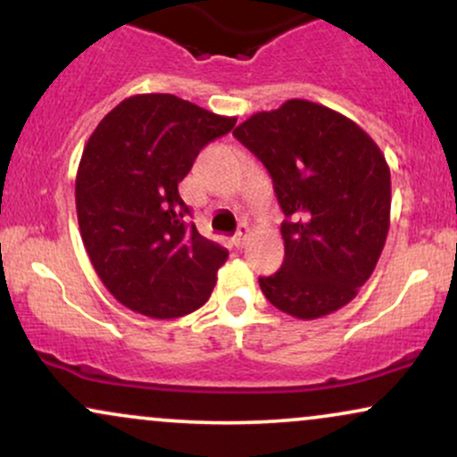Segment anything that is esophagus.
<instances>
[{"label":"esophagus","mask_w":457,"mask_h":457,"mask_svg":"<svg viewBox=\"0 0 457 457\" xmlns=\"http://www.w3.org/2000/svg\"><path fill=\"white\" fill-rule=\"evenodd\" d=\"M246 238H249V225L243 223V225H240V228H238V232H236V236H234L236 246H245Z\"/></svg>","instance_id":"esophagus-1"}]
</instances>
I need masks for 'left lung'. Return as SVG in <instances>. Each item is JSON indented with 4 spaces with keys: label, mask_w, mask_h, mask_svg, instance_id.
<instances>
[{
    "label": "left lung",
    "mask_w": 457,
    "mask_h": 457,
    "mask_svg": "<svg viewBox=\"0 0 457 457\" xmlns=\"http://www.w3.org/2000/svg\"><path fill=\"white\" fill-rule=\"evenodd\" d=\"M234 137L264 162L286 221V258L260 287L270 305L316 320L348 305L370 279L391 223V171L359 124L292 98L238 124Z\"/></svg>",
    "instance_id": "obj_1"
}]
</instances>
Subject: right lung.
I'll list each match as a JSON object with an SVG mask.
<instances>
[{"mask_svg":"<svg viewBox=\"0 0 457 457\" xmlns=\"http://www.w3.org/2000/svg\"><path fill=\"white\" fill-rule=\"evenodd\" d=\"M234 124L174 94H135L87 139L75 180L79 232L98 279L130 312L170 320L211 298L228 251L187 223L178 182Z\"/></svg>","mask_w":457,"mask_h":457,"instance_id":"right-lung-1","label":"right lung"}]
</instances>
